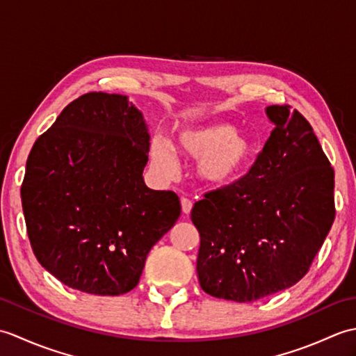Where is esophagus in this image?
I'll return each instance as SVG.
<instances>
[{
    "instance_id": "34e87169",
    "label": "esophagus",
    "mask_w": 356,
    "mask_h": 356,
    "mask_svg": "<svg viewBox=\"0 0 356 356\" xmlns=\"http://www.w3.org/2000/svg\"><path fill=\"white\" fill-rule=\"evenodd\" d=\"M191 208H193V202L190 199L184 197L182 199V213H184V216H190Z\"/></svg>"
}]
</instances>
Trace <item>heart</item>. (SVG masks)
Masks as SVG:
<instances>
[{"label": "heart", "mask_w": 356, "mask_h": 356, "mask_svg": "<svg viewBox=\"0 0 356 356\" xmlns=\"http://www.w3.org/2000/svg\"><path fill=\"white\" fill-rule=\"evenodd\" d=\"M174 148L190 159H199L197 176L203 184L226 186L237 182L251 168L255 147L248 136L223 120L185 127L174 134ZM157 171L171 174L176 168L170 143L156 138L149 147Z\"/></svg>", "instance_id": "heart-1"}]
</instances>
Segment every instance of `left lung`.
I'll return each instance as SVG.
<instances>
[{
  "label": "left lung",
  "instance_id": "left-lung-1",
  "mask_svg": "<svg viewBox=\"0 0 356 356\" xmlns=\"http://www.w3.org/2000/svg\"><path fill=\"white\" fill-rule=\"evenodd\" d=\"M266 115L274 130L252 168L191 211L202 289L237 303L300 282L335 218V172L311 124L289 105Z\"/></svg>",
  "mask_w": 356,
  "mask_h": 356
}]
</instances>
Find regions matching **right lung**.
Instances as JSON below:
<instances>
[{
    "mask_svg": "<svg viewBox=\"0 0 356 356\" xmlns=\"http://www.w3.org/2000/svg\"><path fill=\"white\" fill-rule=\"evenodd\" d=\"M149 134L124 95L70 102L30 151L21 202L33 254L65 286L120 295L180 216L172 191L143 182Z\"/></svg>",
    "mask_w": 356,
    "mask_h": 356,
    "instance_id": "1",
    "label": "right lung"
}]
</instances>
